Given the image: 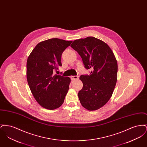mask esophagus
<instances>
[{
  "mask_svg": "<svg viewBox=\"0 0 147 147\" xmlns=\"http://www.w3.org/2000/svg\"><path fill=\"white\" fill-rule=\"evenodd\" d=\"M70 78H71V80H77L78 79V76H71Z\"/></svg>",
  "mask_w": 147,
  "mask_h": 147,
  "instance_id": "1",
  "label": "esophagus"
}]
</instances>
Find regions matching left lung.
<instances>
[{"label": "left lung", "instance_id": "left-lung-1", "mask_svg": "<svg viewBox=\"0 0 147 147\" xmlns=\"http://www.w3.org/2000/svg\"><path fill=\"white\" fill-rule=\"evenodd\" d=\"M71 47L82 58L90 75L80 76L83 88L78 92L82 105L89 111L102 107L112 96L117 79V62L112 49L94 37L74 40Z\"/></svg>", "mask_w": 147, "mask_h": 147}]
</instances>
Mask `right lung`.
I'll return each mask as SVG.
<instances>
[{"mask_svg": "<svg viewBox=\"0 0 147 147\" xmlns=\"http://www.w3.org/2000/svg\"><path fill=\"white\" fill-rule=\"evenodd\" d=\"M71 41L51 38L38 43L28 56L26 77L36 101L45 109L55 110L63 104L69 90V77L55 74L62 66L61 56Z\"/></svg>", "mask_w": 147, "mask_h": 147, "instance_id": "obj_1", "label": "right lung"}]
</instances>
